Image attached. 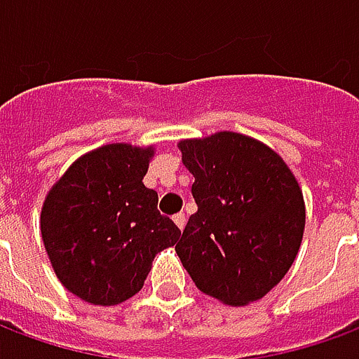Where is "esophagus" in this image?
Returning <instances> with one entry per match:
<instances>
[{"label": "esophagus", "mask_w": 359, "mask_h": 359, "mask_svg": "<svg viewBox=\"0 0 359 359\" xmlns=\"http://www.w3.org/2000/svg\"><path fill=\"white\" fill-rule=\"evenodd\" d=\"M172 221H175V225L179 226L180 231H182L184 225H187V215H184V213H177V215L172 217Z\"/></svg>", "instance_id": "34e87169"}]
</instances>
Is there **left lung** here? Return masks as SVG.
Wrapping results in <instances>:
<instances>
[{"label": "left lung", "instance_id": "1", "mask_svg": "<svg viewBox=\"0 0 359 359\" xmlns=\"http://www.w3.org/2000/svg\"><path fill=\"white\" fill-rule=\"evenodd\" d=\"M179 149L194 177L198 211L177 256L196 286L219 302L262 300L300 250L306 205L298 180L277 151L246 134L188 138Z\"/></svg>", "mask_w": 359, "mask_h": 359}]
</instances>
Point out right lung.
Returning <instances> with one entry per match:
<instances>
[{
  "mask_svg": "<svg viewBox=\"0 0 359 359\" xmlns=\"http://www.w3.org/2000/svg\"><path fill=\"white\" fill-rule=\"evenodd\" d=\"M154 146L105 144L74 161L46 196L40 215L51 267L69 292L94 306H117L140 292L179 226L157 211L144 187Z\"/></svg>",
  "mask_w": 359,
  "mask_h": 359,
  "instance_id": "1",
  "label": "right lung"
}]
</instances>
